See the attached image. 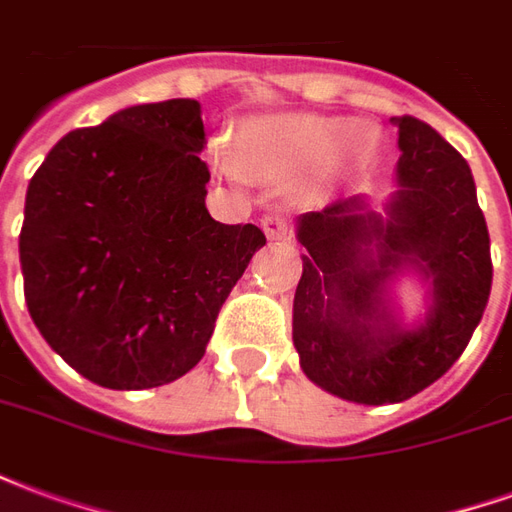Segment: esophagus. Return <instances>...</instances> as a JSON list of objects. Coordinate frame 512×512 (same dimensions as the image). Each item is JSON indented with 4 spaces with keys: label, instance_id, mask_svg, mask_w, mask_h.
Instances as JSON below:
<instances>
[{
    "label": "esophagus",
    "instance_id": "esophagus-1",
    "mask_svg": "<svg viewBox=\"0 0 512 512\" xmlns=\"http://www.w3.org/2000/svg\"><path fill=\"white\" fill-rule=\"evenodd\" d=\"M260 227H263V233H266L268 238H290V235H293V222L285 219V216H279V213H268V216H263Z\"/></svg>",
    "mask_w": 512,
    "mask_h": 512
}]
</instances>
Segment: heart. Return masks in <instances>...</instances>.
Wrapping results in <instances>:
<instances>
[{
    "label": "heart",
    "instance_id": "b5f03b06",
    "mask_svg": "<svg viewBox=\"0 0 512 512\" xmlns=\"http://www.w3.org/2000/svg\"><path fill=\"white\" fill-rule=\"evenodd\" d=\"M378 131L370 123H343L337 117L290 115L246 123L235 136L233 153L222 150L227 172L263 180H296L323 164L340 169L365 167L376 153Z\"/></svg>",
    "mask_w": 512,
    "mask_h": 512
}]
</instances>
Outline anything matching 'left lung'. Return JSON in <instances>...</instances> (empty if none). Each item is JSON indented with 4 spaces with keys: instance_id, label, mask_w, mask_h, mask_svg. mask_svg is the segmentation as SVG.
<instances>
[{
    "instance_id": "left-lung-1",
    "label": "left lung",
    "mask_w": 512,
    "mask_h": 512,
    "mask_svg": "<svg viewBox=\"0 0 512 512\" xmlns=\"http://www.w3.org/2000/svg\"><path fill=\"white\" fill-rule=\"evenodd\" d=\"M395 123L400 189L389 219L354 197L299 222L307 246L293 299L301 370L326 392L367 406L400 403L439 381L472 340L494 279L466 158L417 117ZM406 262L434 282L429 321L414 333H403L383 304V282Z\"/></svg>"
}]
</instances>
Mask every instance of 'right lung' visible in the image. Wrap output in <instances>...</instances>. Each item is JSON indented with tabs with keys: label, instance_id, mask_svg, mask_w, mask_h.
Listing matches in <instances>:
<instances>
[{
	"label": "right lung",
	"instance_id": "add662e5",
	"mask_svg": "<svg viewBox=\"0 0 512 512\" xmlns=\"http://www.w3.org/2000/svg\"><path fill=\"white\" fill-rule=\"evenodd\" d=\"M200 104L128 106L76 128L32 175L18 238L43 340L106 389H150L205 354L266 235L205 208Z\"/></svg>",
	"mask_w": 512,
	"mask_h": 512
}]
</instances>
